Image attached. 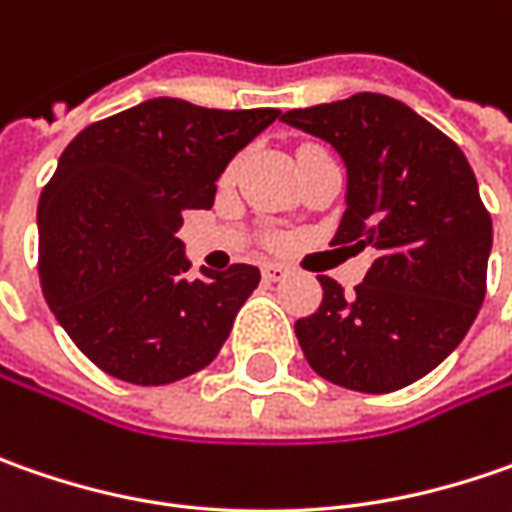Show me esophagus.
I'll return each instance as SVG.
<instances>
[{"label": "esophagus", "mask_w": 512, "mask_h": 512, "mask_svg": "<svg viewBox=\"0 0 512 512\" xmlns=\"http://www.w3.org/2000/svg\"><path fill=\"white\" fill-rule=\"evenodd\" d=\"M285 276H287V267L273 265V262L262 265V279H265V282H282Z\"/></svg>", "instance_id": "34e87169"}]
</instances>
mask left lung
<instances>
[{
    "mask_svg": "<svg viewBox=\"0 0 512 512\" xmlns=\"http://www.w3.org/2000/svg\"><path fill=\"white\" fill-rule=\"evenodd\" d=\"M282 122L325 139L347 168L333 245L376 250L344 296L319 276L322 305L296 322L307 364L359 393H393L459 347L487 290L493 222L462 148L382 93L287 110Z\"/></svg>",
    "mask_w": 512,
    "mask_h": 512,
    "instance_id": "8db88e82",
    "label": "left lung"
}]
</instances>
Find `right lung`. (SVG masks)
<instances>
[{
  "label": "right lung",
  "mask_w": 512,
  "mask_h": 512,
  "mask_svg": "<svg viewBox=\"0 0 512 512\" xmlns=\"http://www.w3.org/2000/svg\"><path fill=\"white\" fill-rule=\"evenodd\" d=\"M282 110L148 99L82 130L39 196V282L76 347L113 379L170 384L216 359L259 267L187 279L185 210Z\"/></svg>",
  "instance_id": "right-lung-1"
}]
</instances>
